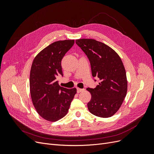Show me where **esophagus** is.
<instances>
[{
  "instance_id": "obj_1",
  "label": "esophagus",
  "mask_w": 154,
  "mask_h": 154,
  "mask_svg": "<svg viewBox=\"0 0 154 154\" xmlns=\"http://www.w3.org/2000/svg\"><path fill=\"white\" fill-rule=\"evenodd\" d=\"M83 91H84V89H82V88H77V92L78 93H80Z\"/></svg>"
}]
</instances>
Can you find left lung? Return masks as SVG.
<instances>
[{"mask_svg":"<svg viewBox=\"0 0 154 154\" xmlns=\"http://www.w3.org/2000/svg\"><path fill=\"white\" fill-rule=\"evenodd\" d=\"M76 43L89 60L92 76L100 81L95 88H87L91 94L88 109L98 117H111L120 108L127 92L122 60L114 50L96 40L79 39Z\"/></svg>","mask_w":154,"mask_h":154,"instance_id":"obj_1","label":"left lung"}]
</instances>
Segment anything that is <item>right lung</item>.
Instances as JSON below:
<instances>
[{"instance_id": "right-lung-1", "label": "right lung", "mask_w": 154, "mask_h": 154, "mask_svg": "<svg viewBox=\"0 0 154 154\" xmlns=\"http://www.w3.org/2000/svg\"><path fill=\"white\" fill-rule=\"evenodd\" d=\"M74 44V40L57 41L37 54L30 72V92L37 112L45 120L57 122L67 113L76 88L60 87L58 76H63L62 60Z\"/></svg>"}]
</instances>
